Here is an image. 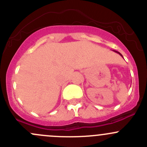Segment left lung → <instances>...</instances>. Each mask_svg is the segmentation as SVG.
Listing matches in <instances>:
<instances>
[{
	"label": "left lung",
	"mask_w": 147,
	"mask_h": 147,
	"mask_svg": "<svg viewBox=\"0 0 147 147\" xmlns=\"http://www.w3.org/2000/svg\"><path fill=\"white\" fill-rule=\"evenodd\" d=\"M114 51H115V53H118V54H119V55H121V57H123L122 55H121V53H119V52L116 51V50H114Z\"/></svg>",
	"instance_id": "left-lung-1"
}]
</instances>
